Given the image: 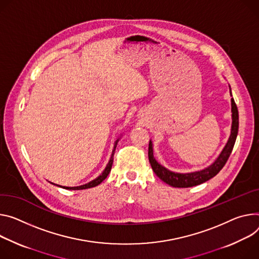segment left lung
I'll return each instance as SVG.
<instances>
[{
	"label": "left lung",
	"mask_w": 259,
	"mask_h": 259,
	"mask_svg": "<svg viewBox=\"0 0 259 259\" xmlns=\"http://www.w3.org/2000/svg\"><path fill=\"white\" fill-rule=\"evenodd\" d=\"M229 92H230V96L232 97L231 94V89L229 87ZM231 129H230V135L228 137V140L224 148L222 149L221 153L219 156L215 159V161L208 165L207 167L192 171V172H175L166 167H164L163 165L155 159L154 157V150H153V143L152 140H150L149 144V160L151 163L152 169L156 174V176L162 180L164 183L168 184L169 186L176 187V188H188V187H193L197 186L199 184H202L209 179L214 178L225 165L226 161L228 160L231 151L233 149L234 143H236V139L238 136V131H239V111L238 107L236 105V102H234L233 98H231Z\"/></svg>",
	"instance_id": "left-lung-1"
}]
</instances>
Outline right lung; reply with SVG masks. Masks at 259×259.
<instances>
[{"label":"right lung","mask_w":259,"mask_h":259,"mask_svg":"<svg viewBox=\"0 0 259 259\" xmlns=\"http://www.w3.org/2000/svg\"><path fill=\"white\" fill-rule=\"evenodd\" d=\"M119 140H120V138H117L115 142H114V145H113V149H112V152H111V155H110V158H109V161H108V163H107V165H106V167L104 168V170L102 171V174L99 176V177H97L96 179H94L93 181H91V182H89V183H87V184H84V185H80V186H76V187H66V186H60V185H57V184H54V183H52L53 185H56V186H58V187H61V188H63V189H67V190H82V189H88V188H93V187H96V186H98L99 184H101L105 179H106V177L109 175V172H110V169H111V166H112V162H113V155H114V151H115V148H116V145H117V143H119Z\"/></svg>","instance_id":"obj_1"}]
</instances>
